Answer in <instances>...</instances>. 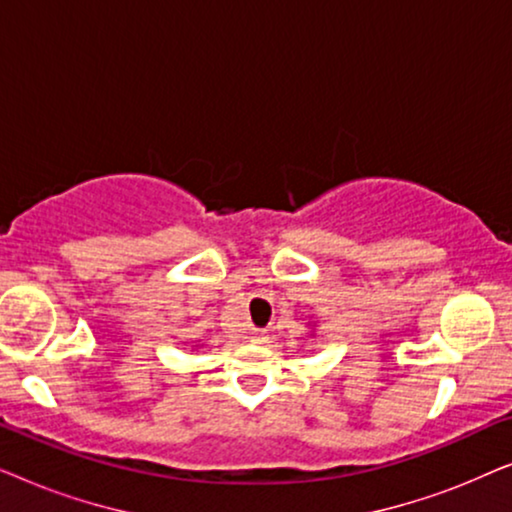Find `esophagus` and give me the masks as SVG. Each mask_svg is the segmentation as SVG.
<instances>
[{
  "label": "esophagus",
  "instance_id": "esophagus-1",
  "mask_svg": "<svg viewBox=\"0 0 512 512\" xmlns=\"http://www.w3.org/2000/svg\"><path fill=\"white\" fill-rule=\"evenodd\" d=\"M251 340H254V342H265V340H268V333H265L263 328H254V331H251Z\"/></svg>",
  "mask_w": 512,
  "mask_h": 512
}]
</instances>
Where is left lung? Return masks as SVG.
<instances>
[{"mask_svg": "<svg viewBox=\"0 0 512 512\" xmlns=\"http://www.w3.org/2000/svg\"><path fill=\"white\" fill-rule=\"evenodd\" d=\"M310 335H312V333H310Z\"/></svg>", "mask_w": 512, "mask_h": 512, "instance_id": "obj_1", "label": "left lung"}]
</instances>
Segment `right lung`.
<instances>
[{
	"label": "right lung",
	"mask_w": 512,
	"mask_h": 512,
	"mask_svg": "<svg viewBox=\"0 0 512 512\" xmlns=\"http://www.w3.org/2000/svg\"><path fill=\"white\" fill-rule=\"evenodd\" d=\"M195 347H198V345H193V349H195Z\"/></svg>",
	"instance_id": "obj_1"
}]
</instances>
